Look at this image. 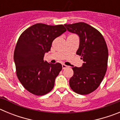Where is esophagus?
Here are the masks:
<instances>
[{"label": "esophagus", "mask_w": 120, "mask_h": 120, "mask_svg": "<svg viewBox=\"0 0 120 120\" xmlns=\"http://www.w3.org/2000/svg\"><path fill=\"white\" fill-rule=\"evenodd\" d=\"M62 69H65V68H67L68 67V66L65 65V64H62Z\"/></svg>", "instance_id": "obj_1"}]
</instances>
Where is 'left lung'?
<instances>
[{"label":"left lung","instance_id":"obj_1","mask_svg":"<svg viewBox=\"0 0 120 120\" xmlns=\"http://www.w3.org/2000/svg\"><path fill=\"white\" fill-rule=\"evenodd\" d=\"M67 29L80 38L76 54L84 63L81 67H72L74 74L70 79L73 91L81 95L91 93L99 86L107 70L108 49L101 34L83 22L64 24Z\"/></svg>","mask_w":120,"mask_h":120}]
</instances>
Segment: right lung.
Returning <instances> with one entry per match:
<instances>
[{"label": "right lung", "instance_id": "1", "mask_svg": "<svg viewBox=\"0 0 120 120\" xmlns=\"http://www.w3.org/2000/svg\"><path fill=\"white\" fill-rule=\"evenodd\" d=\"M67 30L62 24L37 23L19 37L14 53L16 75L23 87L35 96H43L52 90L55 80L62 70L60 63L44 61L45 53L52 42Z\"/></svg>", "mask_w": 120, "mask_h": 120}]
</instances>
